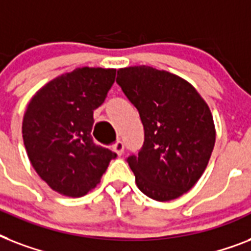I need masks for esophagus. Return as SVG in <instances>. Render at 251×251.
<instances>
[{
	"instance_id": "1",
	"label": "esophagus",
	"mask_w": 251,
	"mask_h": 251,
	"mask_svg": "<svg viewBox=\"0 0 251 251\" xmlns=\"http://www.w3.org/2000/svg\"><path fill=\"white\" fill-rule=\"evenodd\" d=\"M124 150H125V145H124L121 141H118V142H116V143H114L113 151L117 153L118 156H121L122 153H124Z\"/></svg>"
}]
</instances>
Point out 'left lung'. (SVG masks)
I'll use <instances>...</instances> for the list:
<instances>
[{
	"mask_svg": "<svg viewBox=\"0 0 251 251\" xmlns=\"http://www.w3.org/2000/svg\"><path fill=\"white\" fill-rule=\"evenodd\" d=\"M117 83L139 112L145 143L127 157L139 190L167 202L194 186L215 146L214 118L187 80L151 66L117 72Z\"/></svg>",
	"mask_w": 251,
	"mask_h": 251,
	"instance_id": "8db88e82",
	"label": "left lung"
}]
</instances>
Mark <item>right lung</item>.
I'll use <instances>...</instances> for the list:
<instances>
[{
	"mask_svg": "<svg viewBox=\"0 0 251 251\" xmlns=\"http://www.w3.org/2000/svg\"><path fill=\"white\" fill-rule=\"evenodd\" d=\"M114 78L116 69L78 68L48 82L29 100L22 124L25 151L40 178L60 194L86 195L117 156L91 137L94 110Z\"/></svg>",
	"mask_w": 251,
	"mask_h": 251,
	"instance_id": "right-lung-1",
	"label": "right lung"
}]
</instances>
